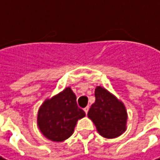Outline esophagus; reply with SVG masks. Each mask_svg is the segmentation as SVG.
I'll return each instance as SVG.
<instances>
[{
	"label": "esophagus",
	"instance_id": "34e87169",
	"mask_svg": "<svg viewBox=\"0 0 160 160\" xmlns=\"http://www.w3.org/2000/svg\"><path fill=\"white\" fill-rule=\"evenodd\" d=\"M89 106H87L86 108H84V111H85V113H86V114H88V111H89Z\"/></svg>",
	"mask_w": 160,
	"mask_h": 160
}]
</instances>
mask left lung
Instances as JSON below:
<instances>
[{
  "mask_svg": "<svg viewBox=\"0 0 160 160\" xmlns=\"http://www.w3.org/2000/svg\"><path fill=\"white\" fill-rule=\"evenodd\" d=\"M88 117L104 138H113L126 130L128 116L125 106L100 86L95 89V102L89 108Z\"/></svg>",
  "mask_w": 160,
  "mask_h": 160,
  "instance_id": "obj_1",
  "label": "left lung"
}]
</instances>
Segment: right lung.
Masks as SVG:
<instances>
[{
    "mask_svg": "<svg viewBox=\"0 0 160 160\" xmlns=\"http://www.w3.org/2000/svg\"><path fill=\"white\" fill-rule=\"evenodd\" d=\"M78 107L76 95L71 88L45 100L38 112V126L47 138L60 142L72 135L78 119L85 117Z\"/></svg>",
    "mask_w": 160,
    "mask_h": 160,
    "instance_id": "right-lung-1",
    "label": "right lung"
}]
</instances>
